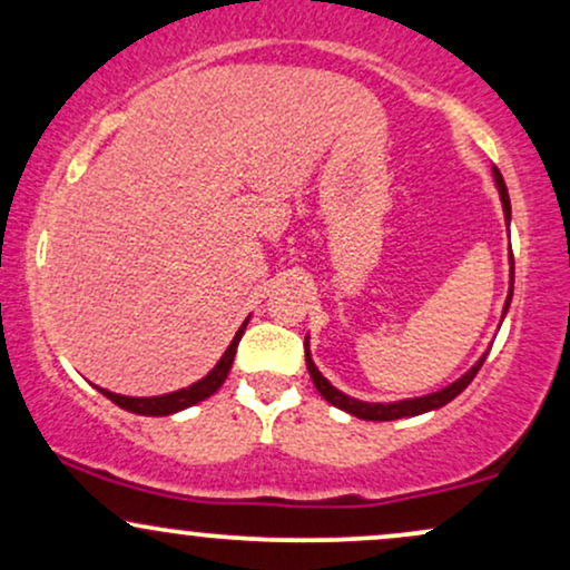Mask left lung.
<instances>
[{
	"label": "left lung",
	"mask_w": 570,
	"mask_h": 570,
	"mask_svg": "<svg viewBox=\"0 0 570 570\" xmlns=\"http://www.w3.org/2000/svg\"><path fill=\"white\" fill-rule=\"evenodd\" d=\"M493 174H495V185H499V193H501L503 214H507V219H509V193H507V185H503V176H501L499 168H495ZM512 284H514V257H512ZM509 303H512V292H509V297H507V307H509ZM482 362H485V356H482L480 362H476L474 367L461 377V381H455L453 385H448V389L436 391V394H429V396H421V399H404V402H394V404H367V402H356V399L345 396L343 391H337L335 385L326 381L322 372L316 370V364H313L311 351H307V340H305V364H307V372H311L313 385H316V389H318V394H322L326 402L335 404V407L351 412V415H356V417H362V421H396V417L421 415V412L442 407V404L453 402V399L461 394V391L466 389L469 383L474 381L476 372H480V367H482Z\"/></svg>",
	"instance_id": "obj_1"
}]
</instances>
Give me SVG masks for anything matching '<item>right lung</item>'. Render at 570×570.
<instances>
[{
  "instance_id": "1",
  "label": "right lung",
  "mask_w": 570,
  "mask_h": 570,
  "mask_svg": "<svg viewBox=\"0 0 570 570\" xmlns=\"http://www.w3.org/2000/svg\"><path fill=\"white\" fill-rule=\"evenodd\" d=\"M246 330V322L240 326L238 332H235L230 348L225 351V356L219 358V364L208 372L206 377L198 383H193L189 389H181V391H174V394H166V396H153V399H134V396H120V394H112V391H101L104 396L112 399L117 407L128 410V412H136V415H171V412H179L185 407H193V404L203 402L206 396H212L214 391L219 389L222 383H225L227 372L233 367V358H235V351H238V343H240V335H244Z\"/></svg>"
}]
</instances>
